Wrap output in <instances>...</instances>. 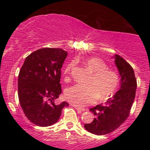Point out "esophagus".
Returning a JSON list of instances; mask_svg holds the SVG:
<instances>
[{"label":"esophagus","mask_w":150,"mask_h":150,"mask_svg":"<svg viewBox=\"0 0 150 150\" xmlns=\"http://www.w3.org/2000/svg\"><path fill=\"white\" fill-rule=\"evenodd\" d=\"M74 107H75V110H77V111H78L79 113H81V112H82L86 111V109H84V108L78 107H77V106H74Z\"/></svg>","instance_id":"obj_1"}]
</instances>
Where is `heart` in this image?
I'll return each mask as SVG.
<instances>
[{"mask_svg":"<svg viewBox=\"0 0 150 150\" xmlns=\"http://www.w3.org/2000/svg\"><path fill=\"white\" fill-rule=\"evenodd\" d=\"M86 67L92 72L88 86L76 84L66 89L64 96L69 102L78 107L94 103L96 99L105 100L111 97L119 87L120 76L115 70L109 69L104 61L99 57H91L84 62ZM74 62L68 64L64 70L65 80L70 76Z\"/></svg>","mask_w":150,"mask_h":150,"instance_id":"heart-1","label":"heart"}]
</instances>
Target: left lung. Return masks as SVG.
Instances as JSON below:
<instances>
[{
  "mask_svg": "<svg viewBox=\"0 0 150 150\" xmlns=\"http://www.w3.org/2000/svg\"><path fill=\"white\" fill-rule=\"evenodd\" d=\"M115 59L121 78L120 90L105 104L91 108L95 117L84 125L88 132L96 135H105L118 128L129 116L135 99L137 83L132 67L120 56L115 55Z\"/></svg>",
  "mask_w": 150,
  "mask_h": 150,
  "instance_id": "1",
  "label": "left lung"
}]
</instances>
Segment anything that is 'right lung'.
<instances>
[{"label": "right lung", "mask_w": 150, "mask_h": 150, "mask_svg": "<svg viewBox=\"0 0 150 150\" xmlns=\"http://www.w3.org/2000/svg\"><path fill=\"white\" fill-rule=\"evenodd\" d=\"M67 57L62 48H44L26 57L18 78V96L25 116L38 126L56 123L66 102L54 103L62 93L61 69Z\"/></svg>", "instance_id": "add662e5"}]
</instances>
